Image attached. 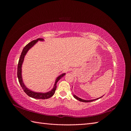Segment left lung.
<instances>
[{"instance_id": "1", "label": "left lung", "mask_w": 131, "mask_h": 131, "mask_svg": "<svg viewBox=\"0 0 131 131\" xmlns=\"http://www.w3.org/2000/svg\"><path fill=\"white\" fill-rule=\"evenodd\" d=\"M72 88H73V87H72ZM73 97L75 98V99H77V100H78V101H80V102H92V101H95V100H98V99H100V98H102V97H100V98H96V99H94V100H83V99H81V98H79V97H78V96H77L76 95H75L74 94H73Z\"/></svg>"}]
</instances>
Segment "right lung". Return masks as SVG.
<instances>
[{
    "label": "right lung",
    "instance_id": "1",
    "mask_svg": "<svg viewBox=\"0 0 131 131\" xmlns=\"http://www.w3.org/2000/svg\"><path fill=\"white\" fill-rule=\"evenodd\" d=\"M38 41H44V39L42 38H38L36 40H33L30 42L28 43V44L23 48L22 52L21 53V54L20 56L19 59V61L18 63V67H17V77L18 79V81L19 82V84L21 85L22 88L23 89L24 92L28 95V96L32 97L33 98L35 99H42V100H45V99H48L50 97H52L53 95L54 94L55 91L56 90V87H57V82L60 80V79L64 76L66 75V73H63L61 74L60 75L56 78V81H55L54 84L53 86V88L52 89V90H50V91L47 92L45 93H42V92H34V91H31L29 89H28L26 85L24 84V82L22 80V66L23 61H24V58L27 54L28 51H29L30 49H31L35 43H36Z\"/></svg>",
    "mask_w": 131,
    "mask_h": 131
}]
</instances>
